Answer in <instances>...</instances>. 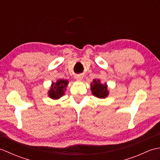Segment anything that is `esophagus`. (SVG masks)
<instances>
[{"mask_svg":"<svg viewBox=\"0 0 160 160\" xmlns=\"http://www.w3.org/2000/svg\"><path fill=\"white\" fill-rule=\"evenodd\" d=\"M75 78H76V79L78 81H80V80H82V76H80V75H78V76L75 77Z\"/></svg>","mask_w":160,"mask_h":160,"instance_id":"1","label":"esophagus"}]
</instances>
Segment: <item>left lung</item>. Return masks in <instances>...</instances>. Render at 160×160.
Segmentation results:
<instances>
[{
    "mask_svg": "<svg viewBox=\"0 0 160 160\" xmlns=\"http://www.w3.org/2000/svg\"><path fill=\"white\" fill-rule=\"evenodd\" d=\"M91 89L93 96L98 98H105L108 94L107 84H102L99 80H93L91 84Z\"/></svg>",
    "mask_w": 160,
    "mask_h": 160,
    "instance_id": "left-lung-1",
    "label": "left lung"
}]
</instances>
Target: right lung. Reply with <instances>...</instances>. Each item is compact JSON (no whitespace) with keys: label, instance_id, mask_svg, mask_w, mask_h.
Masks as SVG:
<instances>
[{"label":"right lung","instance_id":"right-lung-1","mask_svg":"<svg viewBox=\"0 0 160 160\" xmlns=\"http://www.w3.org/2000/svg\"><path fill=\"white\" fill-rule=\"evenodd\" d=\"M67 84L68 81L64 80H59L56 84L53 83L49 92V96L54 100L58 99L64 95V91L66 90Z\"/></svg>","mask_w":160,"mask_h":160}]
</instances>
